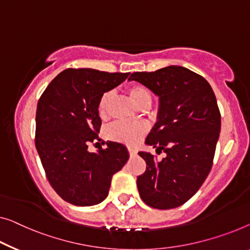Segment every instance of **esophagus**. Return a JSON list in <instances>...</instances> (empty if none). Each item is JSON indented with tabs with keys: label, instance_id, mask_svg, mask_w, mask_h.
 <instances>
[{
	"label": "esophagus",
	"instance_id": "esophagus-1",
	"mask_svg": "<svg viewBox=\"0 0 250 250\" xmlns=\"http://www.w3.org/2000/svg\"><path fill=\"white\" fill-rule=\"evenodd\" d=\"M129 154H130V156H135L137 154V149L136 148H129Z\"/></svg>",
	"mask_w": 250,
	"mask_h": 250
}]
</instances>
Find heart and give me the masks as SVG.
Segmentation results:
<instances>
[{
	"instance_id": "heart-1",
	"label": "heart",
	"mask_w": 250,
	"mask_h": 250,
	"mask_svg": "<svg viewBox=\"0 0 250 250\" xmlns=\"http://www.w3.org/2000/svg\"><path fill=\"white\" fill-rule=\"evenodd\" d=\"M129 93L130 98L139 107H144L146 105H150L151 95L148 89L143 85H131L126 89ZM113 98V92L107 91L103 93L98 102V112L101 118H105L111 101ZM148 125L144 122L139 124H129V122H115L107 129V137L112 141L121 143L128 146H136L139 143L141 138L147 132Z\"/></svg>"
}]
</instances>
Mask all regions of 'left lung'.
<instances>
[{"label":"left lung","mask_w":250,"mask_h":250,"mask_svg":"<svg viewBox=\"0 0 250 250\" xmlns=\"http://www.w3.org/2000/svg\"><path fill=\"white\" fill-rule=\"evenodd\" d=\"M129 81L158 96L157 122L146 145L166 154L157 162L150 152L139 151L147 168L137 178L138 191L149 207L177 208L195 194L211 170L221 129L213 89L199 74L174 65L132 73Z\"/></svg>","instance_id":"obj_1"}]
</instances>
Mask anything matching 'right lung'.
Wrapping results in <instances>:
<instances>
[{"instance_id": "right-lung-1", "label": "right lung", "mask_w": 250, "mask_h": 250, "mask_svg": "<svg viewBox=\"0 0 250 250\" xmlns=\"http://www.w3.org/2000/svg\"><path fill=\"white\" fill-rule=\"evenodd\" d=\"M128 76L92 68L65 69L39 99L37 151L51 186L74 206H95L105 200L112 176L128 162V149L119 143L106 141L105 149L87 150L88 143L99 139L100 98Z\"/></svg>"}]
</instances>
